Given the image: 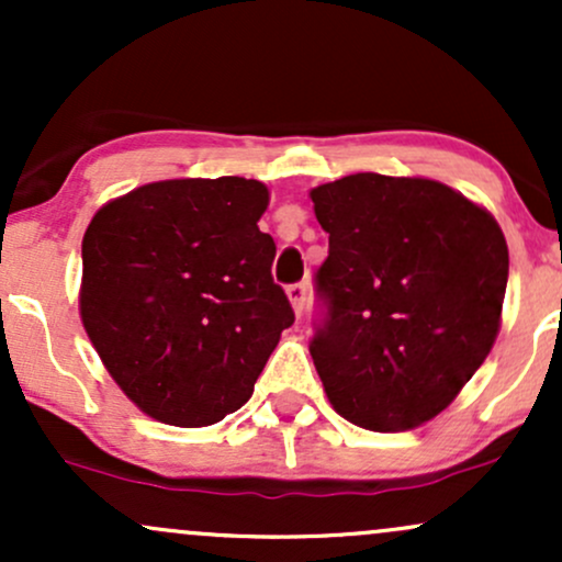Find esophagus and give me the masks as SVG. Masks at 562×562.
Instances as JSON below:
<instances>
[{
	"label": "esophagus",
	"instance_id": "1",
	"mask_svg": "<svg viewBox=\"0 0 562 562\" xmlns=\"http://www.w3.org/2000/svg\"><path fill=\"white\" fill-rule=\"evenodd\" d=\"M288 299L293 303V312L303 314V306H306V282H293V285H288Z\"/></svg>",
	"mask_w": 562,
	"mask_h": 562
}]
</instances>
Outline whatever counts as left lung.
<instances>
[{
  "mask_svg": "<svg viewBox=\"0 0 562 562\" xmlns=\"http://www.w3.org/2000/svg\"><path fill=\"white\" fill-rule=\"evenodd\" d=\"M330 235L308 351L338 415L409 430L454 402L492 351L507 243L486 209L420 177L351 173L312 190Z\"/></svg>",
  "mask_w": 562,
  "mask_h": 562,
  "instance_id": "1",
  "label": "left lung"
}]
</instances>
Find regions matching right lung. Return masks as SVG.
Masks as SVG:
<instances>
[{
  "instance_id": "obj_1",
  "label": "right lung",
  "mask_w": 562,
  "mask_h": 562,
  "mask_svg": "<svg viewBox=\"0 0 562 562\" xmlns=\"http://www.w3.org/2000/svg\"><path fill=\"white\" fill-rule=\"evenodd\" d=\"M267 205L256 179H166L105 203L87 227L83 330L145 415L203 428L254 393L295 319L259 229Z\"/></svg>"
}]
</instances>
